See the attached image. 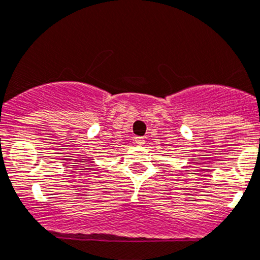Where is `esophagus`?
Returning a JSON list of instances; mask_svg holds the SVG:
<instances>
[{
	"mask_svg": "<svg viewBox=\"0 0 260 260\" xmlns=\"http://www.w3.org/2000/svg\"><path fill=\"white\" fill-rule=\"evenodd\" d=\"M144 143H145V139L143 138V137H136V138H134V144L143 145Z\"/></svg>",
	"mask_w": 260,
	"mask_h": 260,
	"instance_id": "obj_1",
	"label": "esophagus"
}]
</instances>
